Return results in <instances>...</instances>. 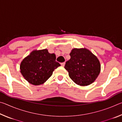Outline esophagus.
I'll list each match as a JSON object with an SVG mask.
<instances>
[{
	"label": "esophagus",
	"mask_w": 122,
	"mask_h": 122,
	"mask_svg": "<svg viewBox=\"0 0 122 122\" xmlns=\"http://www.w3.org/2000/svg\"><path fill=\"white\" fill-rule=\"evenodd\" d=\"M61 65L62 66V67H64V66H65V62H62V63H61Z\"/></svg>",
	"instance_id": "esophagus-1"
}]
</instances>
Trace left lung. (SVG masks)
I'll return each mask as SVG.
<instances>
[{"instance_id": "obj_1", "label": "left lung", "mask_w": 122, "mask_h": 122, "mask_svg": "<svg viewBox=\"0 0 122 122\" xmlns=\"http://www.w3.org/2000/svg\"><path fill=\"white\" fill-rule=\"evenodd\" d=\"M71 59L66 62L65 68L76 84L82 86L94 82L100 73L101 65L97 57L86 48L72 49Z\"/></svg>"}]
</instances>
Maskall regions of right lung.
<instances>
[{
  "label": "right lung",
  "mask_w": 122,
  "mask_h": 122,
  "mask_svg": "<svg viewBox=\"0 0 122 122\" xmlns=\"http://www.w3.org/2000/svg\"><path fill=\"white\" fill-rule=\"evenodd\" d=\"M54 54L46 49L34 51L25 57L20 65V72L24 78L33 85H40L52 75L55 69L60 66Z\"/></svg>",
  "instance_id": "right-lung-1"
}]
</instances>
